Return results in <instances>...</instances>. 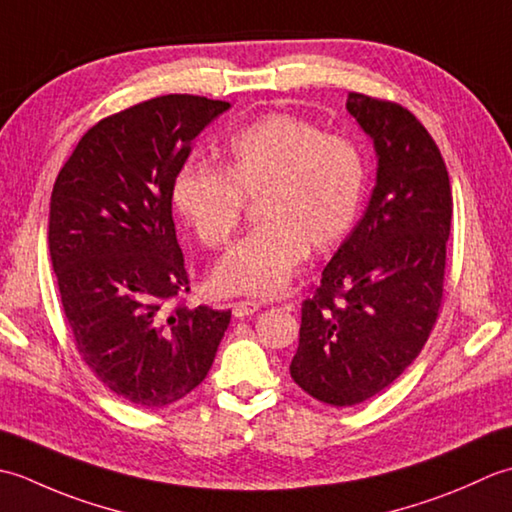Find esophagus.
Segmentation results:
<instances>
[{
	"mask_svg": "<svg viewBox=\"0 0 512 512\" xmlns=\"http://www.w3.org/2000/svg\"><path fill=\"white\" fill-rule=\"evenodd\" d=\"M260 309V302L256 300H238L232 305V311L236 318H247V316H254L256 311Z\"/></svg>",
	"mask_w": 512,
	"mask_h": 512,
	"instance_id": "obj_1",
	"label": "esophagus"
}]
</instances>
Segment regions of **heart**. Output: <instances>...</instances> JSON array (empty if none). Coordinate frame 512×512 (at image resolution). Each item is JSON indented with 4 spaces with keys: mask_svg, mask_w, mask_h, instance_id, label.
Returning <instances> with one entry per match:
<instances>
[{
    "mask_svg": "<svg viewBox=\"0 0 512 512\" xmlns=\"http://www.w3.org/2000/svg\"><path fill=\"white\" fill-rule=\"evenodd\" d=\"M367 163L356 141L316 123L274 112L227 145L225 168L187 161L174 174L172 205L205 247H225L247 201L263 225L229 249L212 285L221 294L271 296L307 252H329L356 223Z\"/></svg>",
    "mask_w": 512,
    "mask_h": 512,
    "instance_id": "b5f03b06",
    "label": "heart"
}]
</instances>
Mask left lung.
Returning <instances> with one entry per match:
<instances>
[{"label":"left lung","mask_w":512,"mask_h":512,"mask_svg":"<svg viewBox=\"0 0 512 512\" xmlns=\"http://www.w3.org/2000/svg\"><path fill=\"white\" fill-rule=\"evenodd\" d=\"M378 176L362 221L302 302L289 373L331 406H353L398 380L440 316L453 194L442 152L400 103L349 92Z\"/></svg>","instance_id":"left-lung-1"}]
</instances>
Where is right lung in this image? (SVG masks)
I'll list each match as a JSON object with an SVG mask.
<instances>
[{
  "instance_id": "right-lung-1",
  "label": "right lung",
  "mask_w": 512,
  "mask_h": 512,
  "mask_svg": "<svg viewBox=\"0 0 512 512\" xmlns=\"http://www.w3.org/2000/svg\"><path fill=\"white\" fill-rule=\"evenodd\" d=\"M227 101L163 95L83 134L50 196L48 247L75 347L112 393L168 406L210 371L232 311L185 307L172 181Z\"/></svg>"
}]
</instances>
